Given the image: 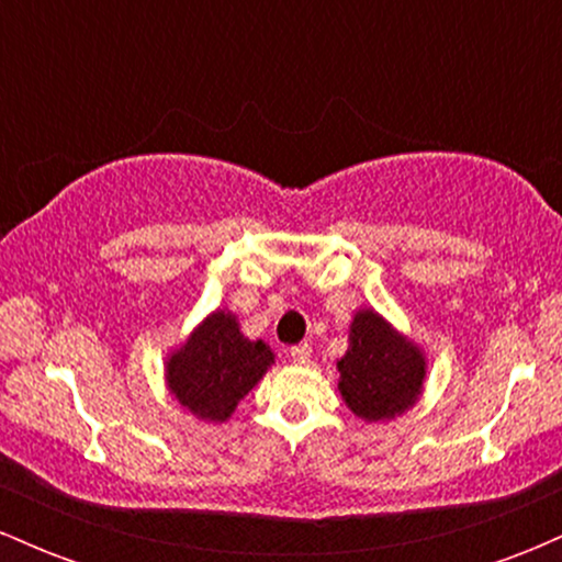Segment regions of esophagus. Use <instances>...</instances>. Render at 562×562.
Returning a JSON list of instances; mask_svg holds the SVG:
<instances>
[{"mask_svg": "<svg viewBox=\"0 0 562 562\" xmlns=\"http://www.w3.org/2000/svg\"><path fill=\"white\" fill-rule=\"evenodd\" d=\"M288 357H290V362H295V364H306V362H308V357H312V346H308V344L290 346V348H288Z\"/></svg>", "mask_w": 562, "mask_h": 562, "instance_id": "obj_1", "label": "esophagus"}]
</instances>
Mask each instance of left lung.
Listing matches in <instances>:
<instances>
[{"mask_svg":"<svg viewBox=\"0 0 562 562\" xmlns=\"http://www.w3.org/2000/svg\"><path fill=\"white\" fill-rule=\"evenodd\" d=\"M351 346L338 362L340 393L353 415L364 420H385L402 415L417 402L425 359L378 317L359 312L351 325Z\"/></svg>","mask_w":562,"mask_h":562,"instance_id":"1","label":"left lung"}]
</instances>
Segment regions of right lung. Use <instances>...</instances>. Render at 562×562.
Wrapping results in <instances>:
<instances>
[{
    "label": "right lung",
    "instance_id": "1",
    "mask_svg": "<svg viewBox=\"0 0 562 562\" xmlns=\"http://www.w3.org/2000/svg\"><path fill=\"white\" fill-rule=\"evenodd\" d=\"M274 362L263 340H248L229 314H211L169 362V385L187 409L227 420L237 402Z\"/></svg>",
    "mask_w": 562,
    "mask_h": 562
}]
</instances>
